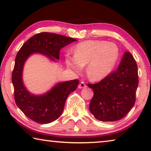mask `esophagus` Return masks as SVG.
I'll list each match as a JSON object with an SVG mask.
<instances>
[{
  "label": "esophagus",
  "mask_w": 151,
  "mask_h": 151,
  "mask_svg": "<svg viewBox=\"0 0 151 151\" xmlns=\"http://www.w3.org/2000/svg\"><path fill=\"white\" fill-rule=\"evenodd\" d=\"M86 85L85 82L82 81L80 83V84L78 85V88H86Z\"/></svg>",
  "instance_id": "obj_1"
}]
</instances>
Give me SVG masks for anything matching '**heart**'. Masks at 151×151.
<instances>
[{"label":"heart","instance_id":"b5f03b06","mask_svg":"<svg viewBox=\"0 0 151 151\" xmlns=\"http://www.w3.org/2000/svg\"><path fill=\"white\" fill-rule=\"evenodd\" d=\"M75 56H66V63L79 73L86 65V73L92 81L103 80L114 69L118 60L119 50L112 42L89 40L79 43L74 50Z\"/></svg>","mask_w":151,"mask_h":151}]
</instances>
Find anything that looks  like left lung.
<instances>
[{"instance_id": "1", "label": "left lung", "mask_w": 151, "mask_h": 151, "mask_svg": "<svg viewBox=\"0 0 151 151\" xmlns=\"http://www.w3.org/2000/svg\"><path fill=\"white\" fill-rule=\"evenodd\" d=\"M138 85L137 63L131 53L125 52L116 70L99 83L88 84L94 92L89 110L99 121H119L134 106Z\"/></svg>"}]
</instances>
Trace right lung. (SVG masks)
<instances>
[{
    "label": "right lung",
    "mask_w": 151,
    "mask_h": 151,
    "mask_svg": "<svg viewBox=\"0 0 151 151\" xmlns=\"http://www.w3.org/2000/svg\"><path fill=\"white\" fill-rule=\"evenodd\" d=\"M75 40L55 33L40 32L25 42L18 52L12 74L14 100L18 107L33 121L48 124L56 121L62 114L67 97L76 90L79 83L77 79L59 83L47 93L33 95L27 90L22 82L25 61L34 53H40L52 60H58L61 48Z\"/></svg>",
    "instance_id": "1"
}]
</instances>
